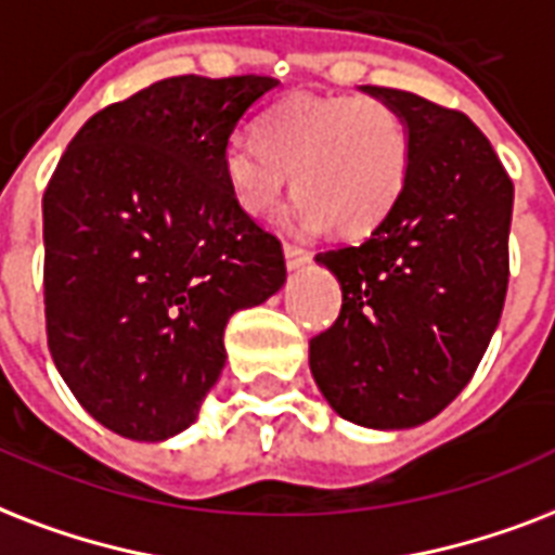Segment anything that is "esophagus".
Returning a JSON list of instances; mask_svg holds the SVG:
<instances>
[{
	"instance_id": "1",
	"label": "esophagus",
	"mask_w": 555,
	"mask_h": 555,
	"mask_svg": "<svg viewBox=\"0 0 555 555\" xmlns=\"http://www.w3.org/2000/svg\"><path fill=\"white\" fill-rule=\"evenodd\" d=\"M283 257H286V269H289V272H295V269H300V266H307L309 260H312V255H309L307 248L298 246L283 248Z\"/></svg>"
}]
</instances>
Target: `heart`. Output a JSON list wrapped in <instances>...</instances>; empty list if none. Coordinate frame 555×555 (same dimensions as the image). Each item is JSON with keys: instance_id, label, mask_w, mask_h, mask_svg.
<instances>
[{"instance_id": "obj_1", "label": "heart", "mask_w": 555, "mask_h": 555, "mask_svg": "<svg viewBox=\"0 0 555 555\" xmlns=\"http://www.w3.org/2000/svg\"><path fill=\"white\" fill-rule=\"evenodd\" d=\"M260 139L240 132L222 150L231 199L248 217H269L292 182L295 229L362 237L405 188V124L376 98L295 94L260 121Z\"/></svg>"}]
</instances>
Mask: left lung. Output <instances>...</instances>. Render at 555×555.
<instances>
[{"label": "left lung", "mask_w": 555, "mask_h": 555, "mask_svg": "<svg viewBox=\"0 0 555 555\" xmlns=\"http://www.w3.org/2000/svg\"><path fill=\"white\" fill-rule=\"evenodd\" d=\"M362 92L405 124L408 179L371 237L315 257L336 274L341 312L309 341V371L338 416L402 431L440 414L487 353L509 281L513 182L463 113Z\"/></svg>", "instance_id": "1"}]
</instances>
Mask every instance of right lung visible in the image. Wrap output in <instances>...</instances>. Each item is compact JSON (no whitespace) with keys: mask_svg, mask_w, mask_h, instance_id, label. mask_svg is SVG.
Listing matches in <instances>:
<instances>
[{"mask_svg":"<svg viewBox=\"0 0 555 555\" xmlns=\"http://www.w3.org/2000/svg\"><path fill=\"white\" fill-rule=\"evenodd\" d=\"M272 77H167L80 127L42 196L46 330L77 402L127 440L199 416L225 324L286 283L281 243L234 205L222 150Z\"/></svg>","mask_w":555,"mask_h":555,"instance_id":"obj_1","label":"right lung"}]
</instances>
